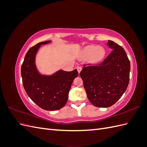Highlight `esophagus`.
<instances>
[{
	"mask_svg": "<svg viewBox=\"0 0 147 147\" xmlns=\"http://www.w3.org/2000/svg\"><path fill=\"white\" fill-rule=\"evenodd\" d=\"M77 69L78 70V72L80 73V72H81V70H82V67H80V66H78L77 67Z\"/></svg>",
	"mask_w": 147,
	"mask_h": 147,
	"instance_id": "34e87169",
	"label": "esophagus"
}]
</instances>
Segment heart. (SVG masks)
I'll return each mask as SVG.
<instances>
[{"label":"heart","mask_w":147,"mask_h":147,"mask_svg":"<svg viewBox=\"0 0 147 147\" xmlns=\"http://www.w3.org/2000/svg\"><path fill=\"white\" fill-rule=\"evenodd\" d=\"M105 53L104 48L100 46L90 45L83 50L84 55L86 57L90 56L91 61L94 62H98L102 60L105 56Z\"/></svg>","instance_id":"1"}]
</instances>
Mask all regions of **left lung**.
Returning a JSON list of instances; mask_svg holds the SVG:
<instances>
[{
  "mask_svg": "<svg viewBox=\"0 0 147 147\" xmlns=\"http://www.w3.org/2000/svg\"><path fill=\"white\" fill-rule=\"evenodd\" d=\"M112 51L99 64H84L80 73L88 99L97 107L115 104L126 91L129 82L130 61L123 48L109 40Z\"/></svg>",
  "mask_w": 147,
  "mask_h": 147,
  "instance_id": "8db88e82",
  "label": "left lung"
}]
</instances>
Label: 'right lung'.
I'll list each match as a JSON object with an SVG mask.
<instances>
[{
    "mask_svg": "<svg viewBox=\"0 0 147 147\" xmlns=\"http://www.w3.org/2000/svg\"><path fill=\"white\" fill-rule=\"evenodd\" d=\"M50 42H40L29 49L21 65V76L24 90L31 100L44 110H57L67 102L71 85L78 73L77 69L71 72L60 70L52 75L38 73L35 55L41 45Z\"/></svg>",
    "mask_w": 147,
    "mask_h": 147,
    "instance_id": "obj_1",
    "label": "right lung"
}]
</instances>
